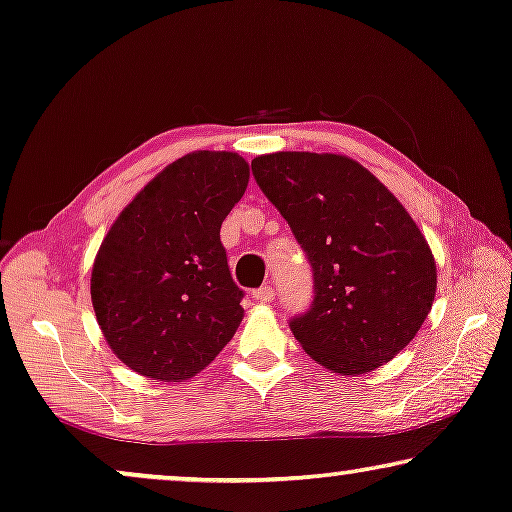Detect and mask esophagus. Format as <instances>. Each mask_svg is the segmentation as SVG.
<instances>
[{
  "label": "esophagus",
  "mask_w": 512,
  "mask_h": 512,
  "mask_svg": "<svg viewBox=\"0 0 512 512\" xmlns=\"http://www.w3.org/2000/svg\"><path fill=\"white\" fill-rule=\"evenodd\" d=\"M253 297L255 301H259V304H269V301H273V297H276V292H273L271 285H264L253 292Z\"/></svg>",
  "instance_id": "34e87169"
}]
</instances>
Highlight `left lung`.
Listing matches in <instances>:
<instances>
[{"mask_svg": "<svg viewBox=\"0 0 512 512\" xmlns=\"http://www.w3.org/2000/svg\"><path fill=\"white\" fill-rule=\"evenodd\" d=\"M253 176L313 269V304L290 320L301 348L341 376L390 362L436 297L434 255L406 208L345 155H259Z\"/></svg>", "mask_w": 512, "mask_h": 512, "instance_id": "obj_1", "label": "left lung"}]
</instances>
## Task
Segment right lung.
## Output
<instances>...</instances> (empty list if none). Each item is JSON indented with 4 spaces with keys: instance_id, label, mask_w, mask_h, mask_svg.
I'll use <instances>...</instances> for the list:
<instances>
[{
    "instance_id": "obj_1",
    "label": "right lung",
    "mask_w": 512,
    "mask_h": 512,
    "mask_svg": "<svg viewBox=\"0 0 512 512\" xmlns=\"http://www.w3.org/2000/svg\"><path fill=\"white\" fill-rule=\"evenodd\" d=\"M248 162L197 150L160 171L113 222L95 257L92 306L129 369L183 383L206 369L243 320L220 241L248 187Z\"/></svg>"
}]
</instances>
